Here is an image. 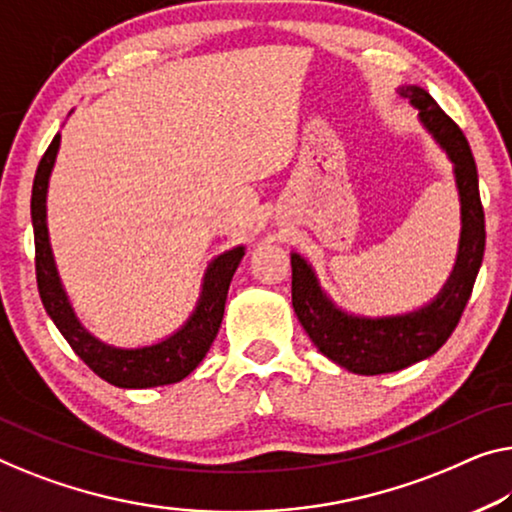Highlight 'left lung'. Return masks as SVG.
<instances>
[{
	"mask_svg": "<svg viewBox=\"0 0 512 512\" xmlns=\"http://www.w3.org/2000/svg\"><path fill=\"white\" fill-rule=\"evenodd\" d=\"M398 94L418 110V119L453 163L460 195V246L446 285L423 308L388 317H361L338 308L319 285L317 273L292 253V305L315 347L354 375H384L432 356L451 338L478 276L485 253V213L478 193L476 160L460 126L425 89L409 85Z\"/></svg>",
	"mask_w": 512,
	"mask_h": 512,
	"instance_id": "left-lung-1",
	"label": "left lung"
}]
</instances>
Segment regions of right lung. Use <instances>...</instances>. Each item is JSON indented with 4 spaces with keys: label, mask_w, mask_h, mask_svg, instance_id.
<instances>
[{
    "label": "right lung",
    "mask_w": 512,
    "mask_h": 512,
    "mask_svg": "<svg viewBox=\"0 0 512 512\" xmlns=\"http://www.w3.org/2000/svg\"><path fill=\"white\" fill-rule=\"evenodd\" d=\"M61 135L50 142L41 163H38L32 188V225L36 243V282L43 308L64 335L73 352L85 361L98 377L119 388H154L177 384L188 377L202 358L207 356L211 342L216 340L220 322H223L227 289H230L236 266L241 264L246 248L236 246L223 255L211 259L204 271L202 292L193 315L179 331L165 340L144 347H114L91 335L75 315L64 285H61L55 255L48 236V183L55 167Z\"/></svg>",
    "instance_id": "1"
}]
</instances>
